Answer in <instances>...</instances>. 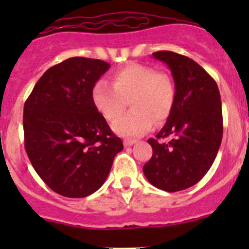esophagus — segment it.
I'll list each match as a JSON object with an SVG mask.
<instances>
[{
    "mask_svg": "<svg viewBox=\"0 0 249 249\" xmlns=\"http://www.w3.org/2000/svg\"><path fill=\"white\" fill-rule=\"evenodd\" d=\"M135 143H136V141H134V140H125L124 141V145H125V147H130V145L135 144Z\"/></svg>",
    "mask_w": 249,
    "mask_h": 249,
    "instance_id": "1",
    "label": "esophagus"
}]
</instances>
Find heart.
<instances>
[{
	"label": "heart",
	"instance_id": "b5f03b06",
	"mask_svg": "<svg viewBox=\"0 0 249 249\" xmlns=\"http://www.w3.org/2000/svg\"><path fill=\"white\" fill-rule=\"evenodd\" d=\"M176 88L171 77L145 65L131 64L112 76V85L99 80L91 89V101L97 112L108 122L117 119L126 106L131 110L113 124L115 134L139 137L160 125L171 114Z\"/></svg>",
	"mask_w": 249,
	"mask_h": 249
}]
</instances>
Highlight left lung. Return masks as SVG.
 Returning <instances> with one entry per match:
<instances>
[{
    "label": "left lung",
    "instance_id": "obj_1",
    "mask_svg": "<svg viewBox=\"0 0 249 249\" xmlns=\"http://www.w3.org/2000/svg\"><path fill=\"white\" fill-rule=\"evenodd\" d=\"M171 70L175 106L148 143L153 157L143 166L150 184L169 193L196 184L212 166L223 137L222 102L217 83L197 62L173 52L153 53ZM171 137L169 142L159 139Z\"/></svg>",
    "mask_w": 249,
    "mask_h": 249
}]
</instances>
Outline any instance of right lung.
Returning a JSON list of instances; mask_svg holds the SVG:
<instances>
[{"label": "right lung", "mask_w": 249, "mask_h": 249, "mask_svg": "<svg viewBox=\"0 0 249 249\" xmlns=\"http://www.w3.org/2000/svg\"><path fill=\"white\" fill-rule=\"evenodd\" d=\"M110 65L70 57L39 78L24 106L25 149L48 187L66 197L101 188L123 141L91 101V89Z\"/></svg>", "instance_id": "right-lung-1"}]
</instances>
